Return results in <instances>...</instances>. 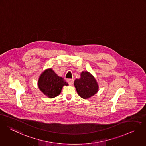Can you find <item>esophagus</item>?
<instances>
[{
    "label": "esophagus",
    "mask_w": 146,
    "mask_h": 146,
    "mask_svg": "<svg viewBox=\"0 0 146 146\" xmlns=\"http://www.w3.org/2000/svg\"><path fill=\"white\" fill-rule=\"evenodd\" d=\"M67 82L69 85H72L74 83V80L73 79H68L67 80Z\"/></svg>",
    "instance_id": "34e87169"
}]
</instances>
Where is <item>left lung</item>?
<instances>
[{
	"label": "left lung",
	"instance_id": "obj_1",
	"mask_svg": "<svg viewBox=\"0 0 146 146\" xmlns=\"http://www.w3.org/2000/svg\"><path fill=\"white\" fill-rule=\"evenodd\" d=\"M74 86L80 97L87 99L97 93L98 86L94 76L88 72H82L81 78L74 81Z\"/></svg>",
	"mask_w": 146,
	"mask_h": 146
}]
</instances>
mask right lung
<instances>
[{"label":"right lung","mask_w":146,"mask_h":146,"mask_svg":"<svg viewBox=\"0 0 146 146\" xmlns=\"http://www.w3.org/2000/svg\"><path fill=\"white\" fill-rule=\"evenodd\" d=\"M64 85L68 86V84L51 69L45 70L40 76L38 82L39 89L49 98L58 96Z\"/></svg>","instance_id":"add662e5"}]
</instances>
